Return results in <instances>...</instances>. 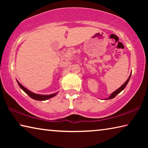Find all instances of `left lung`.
<instances>
[{"mask_svg": "<svg viewBox=\"0 0 148 148\" xmlns=\"http://www.w3.org/2000/svg\"><path fill=\"white\" fill-rule=\"evenodd\" d=\"M131 74H130V76H129V78L127 79V80L126 82H125V83L122 85V86L119 87V89H117L116 91H115L114 92H112V93L110 95V96L108 97V98H107L106 100H108V99H113V98H114L116 96V95H117V94H119L120 92H121L125 88V87L127 86V84H128V82H129V79H130V77H131Z\"/></svg>", "mask_w": 148, "mask_h": 148, "instance_id": "8db88e82", "label": "left lung"}]
</instances>
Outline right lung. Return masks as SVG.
<instances>
[{"instance_id":"1","label":"right lung","mask_w":148,"mask_h":148,"mask_svg":"<svg viewBox=\"0 0 148 148\" xmlns=\"http://www.w3.org/2000/svg\"><path fill=\"white\" fill-rule=\"evenodd\" d=\"M17 82L18 85L19 86V87H21V89L23 90V91L26 92V93L29 95V96L31 97V98L33 99L34 100H36V101H46V100H47L49 99H51L52 97H53L57 95V94L58 93V92H56V93L53 94H51V95H39V94H36L34 93V92H31V91H29V89H27V88H25L24 86H22V85L19 83V82L17 80Z\"/></svg>"}]
</instances>
